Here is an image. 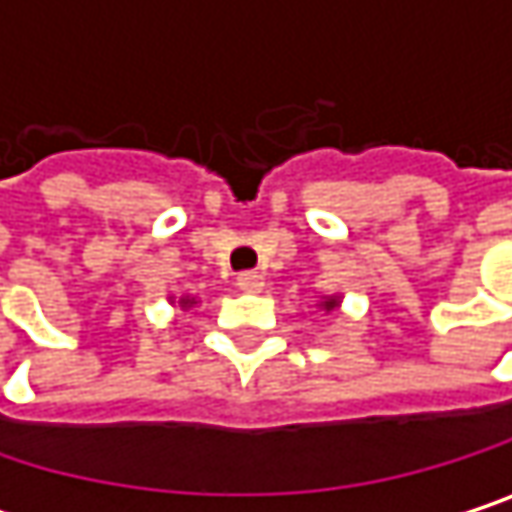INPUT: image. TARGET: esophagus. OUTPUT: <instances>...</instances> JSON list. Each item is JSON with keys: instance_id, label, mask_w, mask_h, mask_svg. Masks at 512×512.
Masks as SVG:
<instances>
[{"instance_id": "esophagus-1", "label": "esophagus", "mask_w": 512, "mask_h": 512, "mask_svg": "<svg viewBox=\"0 0 512 512\" xmlns=\"http://www.w3.org/2000/svg\"><path fill=\"white\" fill-rule=\"evenodd\" d=\"M237 287L243 293H260L263 290V275L260 272H240L237 275Z\"/></svg>"}]
</instances>
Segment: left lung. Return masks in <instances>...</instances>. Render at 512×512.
Returning a JSON list of instances; mask_svg holds the SVG:
<instances>
[{
  "label": "left lung",
  "mask_w": 512,
  "mask_h": 512,
  "mask_svg": "<svg viewBox=\"0 0 512 512\" xmlns=\"http://www.w3.org/2000/svg\"><path fill=\"white\" fill-rule=\"evenodd\" d=\"M334 304H337V302H334V299H331V302H325V307H328V310H331V307H334Z\"/></svg>",
  "instance_id": "obj_1"
}]
</instances>
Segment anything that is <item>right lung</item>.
Segmentation results:
<instances>
[{
  "mask_svg": "<svg viewBox=\"0 0 512 512\" xmlns=\"http://www.w3.org/2000/svg\"><path fill=\"white\" fill-rule=\"evenodd\" d=\"M190 304H193L190 299H181V307H190Z\"/></svg>",
  "mask_w": 512,
  "mask_h": 512,
  "instance_id": "1",
  "label": "right lung"
}]
</instances>
